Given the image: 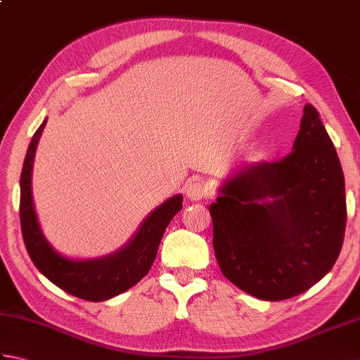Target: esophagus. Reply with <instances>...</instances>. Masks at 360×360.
Here are the masks:
<instances>
[{
    "label": "esophagus",
    "instance_id": "1",
    "mask_svg": "<svg viewBox=\"0 0 360 360\" xmlns=\"http://www.w3.org/2000/svg\"><path fill=\"white\" fill-rule=\"evenodd\" d=\"M186 195L190 201H200L209 195V187L204 181L193 179L186 186Z\"/></svg>",
    "mask_w": 360,
    "mask_h": 360
}]
</instances>
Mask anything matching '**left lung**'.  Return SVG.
Returning a JSON list of instances; mask_svg holds the SVG:
<instances>
[{
	"mask_svg": "<svg viewBox=\"0 0 360 360\" xmlns=\"http://www.w3.org/2000/svg\"><path fill=\"white\" fill-rule=\"evenodd\" d=\"M210 204L224 277L259 300L314 286L338 259L347 226L345 179L314 106L303 108L292 151L235 170Z\"/></svg>",
	"mask_w": 360,
	"mask_h": 360,
	"instance_id": "1",
	"label": "left lung"
}]
</instances>
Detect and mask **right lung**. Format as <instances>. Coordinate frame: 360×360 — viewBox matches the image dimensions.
I'll return each instance as SVG.
<instances>
[{
    "mask_svg": "<svg viewBox=\"0 0 360 360\" xmlns=\"http://www.w3.org/2000/svg\"><path fill=\"white\" fill-rule=\"evenodd\" d=\"M46 119L37 129L22 164L20 178V221L27 254L37 269L65 292L88 302H103L133 288L155 262L168 223L182 209V195H174L142 221L125 246L110 255L74 259L51 246L41 232L32 200V167Z\"/></svg>",
    "mask_w": 360,
    "mask_h": 360,
    "instance_id": "right-lung-1",
    "label": "right lung"
}]
</instances>
